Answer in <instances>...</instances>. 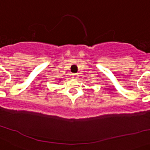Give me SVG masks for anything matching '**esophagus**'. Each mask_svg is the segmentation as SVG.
Masks as SVG:
<instances>
[{
	"label": "esophagus",
	"instance_id": "1",
	"mask_svg": "<svg viewBox=\"0 0 150 150\" xmlns=\"http://www.w3.org/2000/svg\"><path fill=\"white\" fill-rule=\"evenodd\" d=\"M78 77H79V75H78V73H75V74H72V78H74V79L77 80L78 79Z\"/></svg>",
	"mask_w": 150,
	"mask_h": 150
}]
</instances>
